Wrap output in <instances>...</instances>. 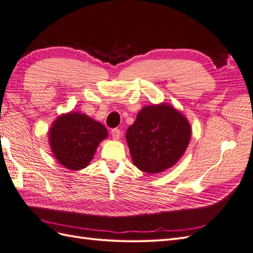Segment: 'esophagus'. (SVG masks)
I'll return each instance as SVG.
<instances>
[{
    "mask_svg": "<svg viewBox=\"0 0 253 253\" xmlns=\"http://www.w3.org/2000/svg\"><path fill=\"white\" fill-rule=\"evenodd\" d=\"M111 134H112V136H113V138L114 139H116V140H118L119 138H120V136H121V132H120V129L119 128H113L112 129V132H111Z\"/></svg>",
    "mask_w": 253,
    "mask_h": 253,
    "instance_id": "34e87169",
    "label": "esophagus"
}]
</instances>
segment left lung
<instances>
[{"label": "left lung", "mask_w": 253, "mask_h": 253, "mask_svg": "<svg viewBox=\"0 0 253 253\" xmlns=\"http://www.w3.org/2000/svg\"><path fill=\"white\" fill-rule=\"evenodd\" d=\"M134 165L148 173L169 169L185 153L191 137L188 120L172 106L143 108L126 131Z\"/></svg>", "instance_id": "8db88e82"}]
</instances>
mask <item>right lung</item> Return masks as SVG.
<instances>
[{
  "mask_svg": "<svg viewBox=\"0 0 253 253\" xmlns=\"http://www.w3.org/2000/svg\"><path fill=\"white\" fill-rule=\"evenodd\" d=\"M106 137L108 131L100 122L75 112L55 121L49 132V143L61 165L66 169L80 170L89 164L99 142Z\"/></svg>",
  "mask_w": 253,
  "mask_h": 253,
  "instance_id": "add662e5",
  "label": "right lung"
}]
</instances>
